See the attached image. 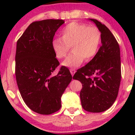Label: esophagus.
<instances>
[{
    "mask_svg": "<svg viewBox=\"0 0 135 135\" xmlns=\"http://www.w3.org/2000/svg\"><path fill=\"white\" fill-rule=\"evenodd\" d=\"M70 72H71V74L72 76H74L75 73H76V70L74 69H70Z\"/></svg>",
    "mask_w": 135,
    "mask_h": 135,
    "instance_id": "34e87169",
    "label": "esophagus"
}]
</instances>
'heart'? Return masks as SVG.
Here are the masks:
<instances>
[{"label":"heart","mask_w":135,"mask_h":135,"mask_svg":"<svg viewBox=\"0 0 135 135\" xmlns=\"http://www.w3.org/2000/svg\"><path fill=\"white\" fill-rule=\"evenodd\" d=\"M61 37L52 41V48L58 59L66 55L71 45L73 50L62 62L66 67L80 66L84 59L90 61L97 55L102 35L96 26L80 22H71L61 29Z\"/></svg>","instance_id":"1"}]
</instances>
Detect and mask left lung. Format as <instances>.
<instances>
[{
    "label": "left lung",
    "mask_w": 135,
    "mask_h": 135,
    "mask_svg": "<svg viewBox=\"0 0 135 135\" xmlns=\"http://www.w3.org/2000/svg\"><path fill=\"white\" fill-rule=\"evenodd\" d=\"M101 32L102 45L94 58L77 70L73 78L81 82L80 97L83 109L92 113L107 111L117 98L121 79L119 45L109 28L90 19Z\"/></svg>",
    "instance_id": "obj_1"
}]
</instances>
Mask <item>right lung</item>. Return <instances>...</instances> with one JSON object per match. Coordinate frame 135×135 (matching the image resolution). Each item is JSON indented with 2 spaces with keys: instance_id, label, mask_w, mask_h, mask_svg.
<instances>
[{
  "instance_id": "add662e5",
  "label": "right lung",
  "mask_w": 135,
  "mask_h": 135,
  "mask_svg": "<svg viewBox=\"0 0 135 135\" xmlns=\"http://www.w3.org/2000/svg\"><path fill=\"white\" fill-rule=\"evenodd\" d=\"M62 20H45L31 23L17 43L16 80L27 107L39 114L49 115L59 111L61 97L71 81L66 66L52 76L59 65L52 41Z\"/></svg>"
}]
</instances>
